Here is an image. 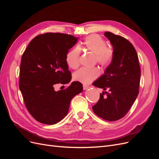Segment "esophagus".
Segmentation results:
<instances>
[{
  "mask_svg": "<svg viewBox=\"0 0 159 159\" xmlns=\"http://www.w3.org/2000/svg\"><path fill=\"white\" fill-rule=\"evenodd\" d=\"M89 88H90L89 86H88V85H84V86H83L84 90H87V89H88Z\"/></svg>",
  "mask_w": 159,
  "mask_h": 159,
  "instance_id": "obj_1",
  "label": "esophagus"
}]
</instances>
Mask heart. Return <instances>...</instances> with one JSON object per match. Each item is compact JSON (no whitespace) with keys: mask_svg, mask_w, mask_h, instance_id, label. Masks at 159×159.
Instances as JSON below:
<instances>
[{"mask_svg":"<svg viewBox=\"0 0 159 159\" xmlns=\"http://www.w3.org/2000/svg\"><path fill=\"white\" fill-rule=\"evenodd\" d=\"M83 46L86 50L95 54L98 63L103 68L108 67L113 59V50L107 47V42L98 34H91L85 38ZM80 50L74 48L66 55V63L70 68L75 69L80 64ZM99 75V70L96 68H81L74 74V79L84 84H88Z\"/></svg>","mask_w":159,"mask_h":159,"instance_id":"1","label":"heart"}]
</instances>
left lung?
<instances>
[{
	"label": "left lung",
	"mask_w": 159,
	"mask_h": 159,
	"mask_svg": "<svg viewBox=\"0 0 159 159\" xmlns=\"http://www.w3.org/2000/svg\"><path fill=\"white\" fill-rule=\"evenodd\" d=\"M104 35L113 46V59L104 74L93 83L104 91L100 93L99 100L92 108L98 116L113 121L123 117L135 101L141 69L137 52L131 42L109 32ZM105 93L106 96H104Z\"/></svg>",
	"instance_id": "8db88e82"
}]
</instances>
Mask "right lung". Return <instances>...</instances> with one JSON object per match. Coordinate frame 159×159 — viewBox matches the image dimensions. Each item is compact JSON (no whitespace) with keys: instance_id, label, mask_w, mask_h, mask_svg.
<instances>
[{"instance_id":"obj_1","label":"right lung","mask_w":159,"mask_h":159,"mask_svg":"<svg viewBox=\"0 0 159 159\" xmlns=\"http://www.w3.org/2000/svg\"><path fill=\"white\" fill-rule=\"evenodd\" d=\"M78 38L62 33L36 36L22 56L19 88L32 116L38 122L54 125L68 113L71 100L83 91L79 81L64 90L55 91V84H68L71 72L66 55Z\"/></svg>"}]
</instances>
